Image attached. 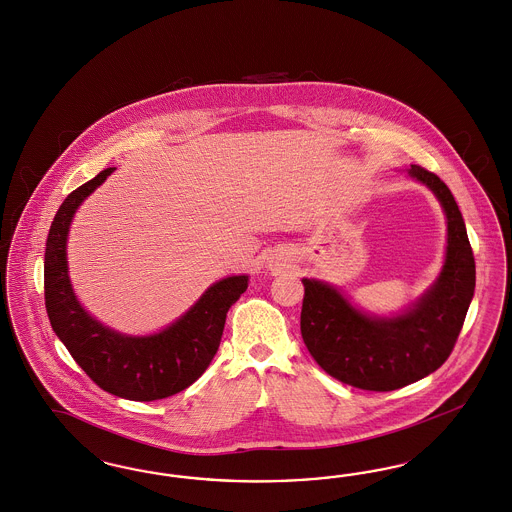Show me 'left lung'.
Returning a JSON list of instances; mask_svg holds the SVG:
<instances>
[{"label":"left lung","mask_w":512,"mask_h":512,"mask_svg":"<svg viewBox=\"0 0 512 512\" xmlns=\"http://www.w3.org/2000/svg\"><path fill=\"white\" fill-rule=\"evenodd\" d=\"M408 173L429 186L448 219L446 261L434 286L402 314L377 318L352 307L326 282L303 280L301 335L308 352L331 377L356 389H402L440 368L474 295V255L450 188L421 165Z\"/></svg>","instance_id":"1"}]
</instances>
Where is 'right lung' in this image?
Returning <instances> with one entry per match:
<instances>
[{
  "instance_id": "add662e5",
  "label": "right lung",
  "mask_w": 512,
  "mask_h": 512,
  "mask_svg": "<svg viewBox=\"0 0 512 512\" xmlns=\"http://www.w3.org/2000/svg\"><path fill=\"white\" fill-rule=\"evenodd\" d=\"M112 171L108 167L70 192L51 223L43 265L45 308L51 328L93 383L120 398L152 402L190 387L211 364L226 312L246 291L247 276L215 282L177 322L146 337L123 335L87 314L68 278L66 238L76 209Z\"/></svg>"
}]
</instances>
